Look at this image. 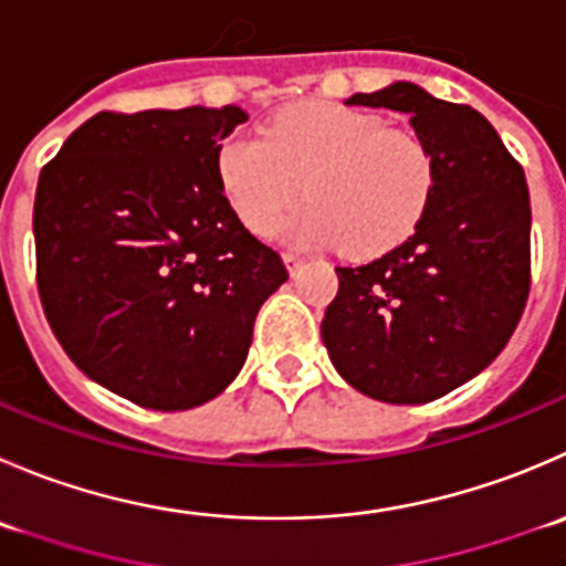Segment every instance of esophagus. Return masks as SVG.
I'll return each mask as SVG.
<instances>
[{
	"mask_svg": "<svg viewBox=\"0 0 566 566\" xmlns=\"http://www.w3.org/2000/svg\"><path fill=\"white\" fill-rule=\"evenodd\" d=\"M282 260H284V265H287V271H290V273H295V271H298L301 265H304V260H301V256L295 254V251H284Z\"/></svg>",
	"mask_w": 566,
	"mask_h": 566,
	"instance_id": "1",
	"label": "esophagus"
}]
</instances>
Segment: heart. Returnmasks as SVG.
I'll return each mask as SVG.
<instances>
[{"instance_id": "1", "label": "heart", "mask_w": 566, "mask_h": 566, "mask_svg": "<svg viewBox=\"0 0 566 566\" xmlns=\"http://www.w3.org/2000/svg\"><path fill=\"white\" fill-rule=\"evenodd\" d=\"M216 177L245 229L282 227L304 245H343L348 256H378L415 234L437 185L434 155L420 135L395 129L370 109L343 102H298L273 115L265 137H223Z\"/></svg>"}]
</instances>
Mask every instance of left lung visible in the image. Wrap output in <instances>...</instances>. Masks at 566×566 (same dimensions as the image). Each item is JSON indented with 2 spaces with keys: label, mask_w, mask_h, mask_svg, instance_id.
<instances>
[{
  "label": "left lung",
  "mask_w": 566,
  "mask_h": 566,
  "mask_svg": "<svg viewBox=\"0 0 566 566\" xmlns=\"http://www.w3.org/2000/svg\"><path fill=\"white\" fill-rule=\"evenodd\" d=\"M345 104L387 107L434 155L431 205L406 243L359 268L321 323L328 359L367 398L429 403L479 376L523 317L531 290V201L523 166L468 104L411 82L354 93Z\"/></svg>",
  "instance_id": "8db88e82"
}]
</instances>
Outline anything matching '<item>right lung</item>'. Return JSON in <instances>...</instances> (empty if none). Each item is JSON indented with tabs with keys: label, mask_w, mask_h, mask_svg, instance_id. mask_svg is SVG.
I'll use <instances>...</instances> for the list:
<instances>
[{
	"label": "right lung",
	"mask_w": 566,
	"mask_h": 566,
	"mask_svg": "<svg viewBox=\"0 0 566 566\" xmlns=\"http://www.w3.org/2000/svg\"><path fill=\"white\" fill-rule=\"evenodd\" d=\"M249 115L227 107L96 113L38 179V293L69 359L109 392L182 411L234 381L260 306L287 282L216 177Z\"/></svg>",
	"instance_id": "add662e5"
}]
</instances>
